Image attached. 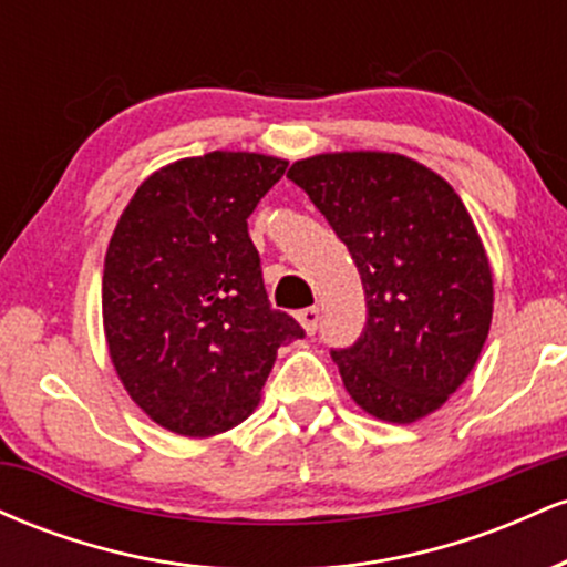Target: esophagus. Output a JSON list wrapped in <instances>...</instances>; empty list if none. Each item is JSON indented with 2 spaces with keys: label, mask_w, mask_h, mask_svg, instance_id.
Masks as SVG:
<instances>
[{
  "label": "esophagus",
  "mask_w": 567,
  "mask_h": 567,
  "mask_svg": "<svg viewBox=\"0 0 567 567\" xmlns=\"http://www.w3.org/2000/svg\"><path fill=\"white\" fill-rule=\"evenodd\" d=\"M298 322H301V328L306 330V333L315 336L317 328H320V309H317V306L301 309V311H298Z\"/></svg>",
  "instance_id": "1"
}]
</instances>
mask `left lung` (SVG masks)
Wrapping results in <instances>:
<instances>
[{
    "mask_svg": "<svg viewBox=\"0 0 567 567\" xmlns=\"http://www.w3.org/2000/svg\"><path fill=\"white\" fill-rule=\"evenodd\" d=\"M349 247L368 322L330 357L351 400L389 424L445 405L485 347L493 275L483 239L445 178L386 152L298 159L288 171Z\"/></svg>",
    "mask_w": 567,
    "mask_h": 567,
    "instance_id": "left-lung-1",
    "label": "left lung"
}]
</instances>
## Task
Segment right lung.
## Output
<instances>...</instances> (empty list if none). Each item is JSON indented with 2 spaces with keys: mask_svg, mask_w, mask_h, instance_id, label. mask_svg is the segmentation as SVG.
<instances>
[{
  "mask_svg": "<svg viewBox=\"0 0 567 567\" xmlns=\"http://www.w3.org/2000/svg\"><path fill=\"white\" fill-rule=\"evenodd\" d=\"M288 162L250 152L178 159L138 186L103 264V330L122 386L184 437L229 432L303 328L271 309L247 218Z\"/></svg>",
  "mask_w": 567,
  "mask_h": 567,
  "instance_id": "right-lung-1",
  "label": "right lung"
}]
</instances>
